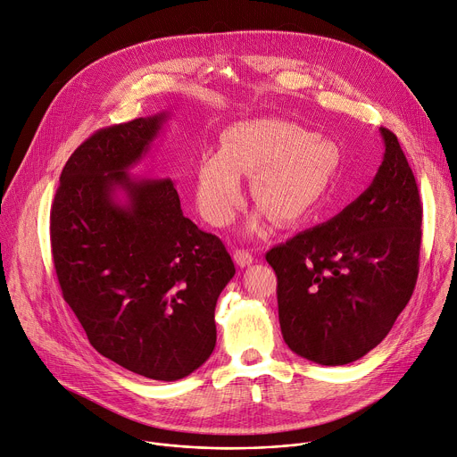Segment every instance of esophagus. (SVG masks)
Here are the masks:
<instances>
[{"instance_id": "obj_1", "label": "esophagus", "mask_w": 457, "mask_h": 457, "mask_svg": "<svg viewBox=\"0 0 457 457\" xmlns=\"http://www.w3.org/2000/svg\"><path fill=\"white\" fill-rule=\"evenodd\" d=\"M232 256H234V262L239 267H248L252 262H254V256H252V252L245 250V248H236Z\"/></svg>"}]
</instances>
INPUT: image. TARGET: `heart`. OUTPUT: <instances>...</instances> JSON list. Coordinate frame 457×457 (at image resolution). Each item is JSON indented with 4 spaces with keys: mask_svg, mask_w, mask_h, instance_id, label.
Masks as SVG:
<instances>
[{
    "mask_svg": "<svg viewBox=\"0 0 457 457\" xmlns=\"http://www.w3.org/2000/svg\"><path fill=\"white\" fill-rule=\"evenodd\" d=\"M332 148L285 120H252L228 127L220 152H207L195 169V203L216 227L232 221L243 199L239 174H254L252 195L276 223L305 216L332 176Z\"/></svg>",
    "mask_w": 457,
    "mask_h": 457,
    "instance_id": "heart-1",
    "label": "heart"
}]
</instances>
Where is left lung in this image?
Wrapping results in <instances>:
<instances>
[{
  "label": "left lung",
  "mask_w": 457,
  "mask_h": 457,
  "mask_svg": "<svg viewBox=\"0 0 457 457\" xmlns=\"http://www.w3.org/2000/svg\"><path fill=\"white\" fill-rule=\"evenodd\" d=\"M383 163L372 185L327 223L267 252L278 276L285 343L337 367L378 346L414 292L423 205L394 132L381 127Z\"/></svg>",
  "instance_id": "left-lung-1"
}]
</instances>
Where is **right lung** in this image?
<instances>
[{
  "instance_id": "add662e5",
  "label": "right lung",
  "mask_w": 457,
  "mask_h": 457,
  "mask_svg": "<svg viewBox=\"0 0 457 457\" xmlns=\"http://www.w3.org/2000/svg\"><path fill=\"white\" fill-rule=\"evenodd\" d=\"M165 120L99 129L74 150L50 209V246L63 299L101 356L176 381L211 358L216 301L236 269L223 241L183 216L170 179L127 174Z\"/></svg>"
}]
</instances>
